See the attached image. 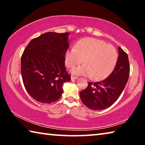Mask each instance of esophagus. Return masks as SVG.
<instances>
[{"mask_svg": "<svg viewBox=\"0 0 145 145\" xmlns=\"http://www.w3.org/2000/svg\"><path fill=\"white\" fill-rule=\"evenodd\" d=\"M77 78H78V77H74V76H72V77H71V80H76V79H77Z\"/></svg>", "mask_w": 145, "mask_h": 145, "instance_id": "esophagus-1", "label": "esophagus"}]
</instances>
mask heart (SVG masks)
<instances>
[{
    "instance_id": "heart-1",
    "label": "heart",
    "mask_w": 145,
    "mask_h": 145,
    "mask_svg": "<svg viewBox=\"0 0 145 145\" xmlns=\"http://www.w3.org/2000/svg\"><path fill=\"white\" fill-rule=\"evenodd\" d=\"M118 58V55L114 46L92 38L82 39L75 48H68L65 56V64L69 68L83 61L85 63L72 69V74L91 77L95 80L109 77L116 67Z\"/></svg>"
}]
</instances>
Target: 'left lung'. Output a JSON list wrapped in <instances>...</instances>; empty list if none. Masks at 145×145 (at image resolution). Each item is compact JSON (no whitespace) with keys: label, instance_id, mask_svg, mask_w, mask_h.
Instances as JSON below:
<instances>
[{"label":"left lung","instance_id":"obj_1","mask_svg":"<svg viewBox=\"0 0 145 145\" xmlns=\"http://www.w3.org/2000/svg\"><path fill=\"white\" fill-rule=\"evenodd\" d=\"M119 56L114 70L101 82H88V87L80 92V97L90 109L100 111L109 107L116 101L128 81L130 66L128 56L118 47Z\"/></svg>","mask_w":145,"mask_h":145}]
</instances>
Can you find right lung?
<instances>
[{
  "label": "right lung",
  "instance_id": "right-lung-1",
  "mask_svg": "<svg viewBox=\"0 0 145 145\" xmlns=\"http://www.w3.org/2000/svg\"><path fill=\"white\" fill-rule=\"evenodd\" d=\"M69 35L48 32L32 40L24 51L21 73L24 86L38 102L57 101L62 95L63 84L71 79L65 67Z\"/></svg>",
  "mask_w": 145,
  "mask_h": 145
}]
</instances>
